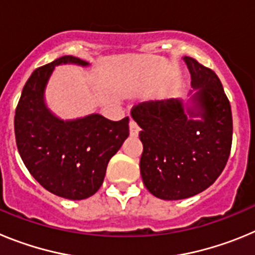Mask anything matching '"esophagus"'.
<instances>
[{
  "label": "esophagus",
  "mask_w": 255,
  "mask_h": 255,
  "mask_svg": "<svg viewBox=\"0 0 255 255\" xmlns=\"http://www.w3.org/2000/svg\"><path fill=\"white\" fill-rule=\"evenodd\" d=\"M138 132H139L138 124L135 123L134 120H131L130 121V135H131V136H136V135H138Z\"/></svg>",
  "instance_id": "obj_1"
}]
</instances>
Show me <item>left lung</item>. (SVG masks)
<instances>
[{"label":"left lung","mask_w":255,"mask_h":255,"mask_svg":"<svg viewBox=\"0 0 255 255\" xmlns=\"http://www.w3.org/2000/svg\"><path fill=\"white\" fill-rule=\"evenodd\" d=\"M198 89L194 106L184 111L180 100L140 103L131 115L141 130L140 175L154 197L190 198L206 190L224 171L233 144V114L213 70L184 57ZM200 116L202 121L191 117Z\"/></svg>","instance_id":"left-lung-1"}]
</instances>
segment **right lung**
<instances>
[{"instance_id":"obj_1","label":"right lung","mask_w":255,"mask_h":255,"mask_svg":"<svg viewBox=\"0 0 255 255\" xmlns=\"http://www.w3.org/2000/svg\"><path fill=\"white\" fill-rule=\"evenodd\" d=\"M88 62L62 56L33 71L22 88L13 128L17 150L30 175L52 194L80 200L102 185L112 155L129 136V117L111 121L98 114L62 121L48 111L44 88L55 66Z\"/></svg>"}]
</instances>
